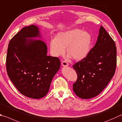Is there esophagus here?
Instances as JSON below:
<instances>
[{
    "label": "esophagus",
    "mask_w": 122,
    "mask_h": 122,
    "mask_svg": "<svg viewBox=\"0 0 122 122\" xmlns=\"http://www.w3.org/2000/svg\"><path fill=\"white\" fill-rule=\"evenodd\" d=\"M61 65L62 66H64V67H67V66H68L69 65V64L66 61H63L62 62Z\"/></svg>",
    "instance_id": "esophagus-1"
}]
</instances>
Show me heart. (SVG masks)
<instances>
[{
  "instance_id": "b5f03b06",
  "label": "heart",
  "mask_w": 122,
  "mask_h": 122,
  "mask_svg": "<svg viewBox=\"0 0 122 122\" xmlns=\"http://www.w3.org/2000/svg\"><path fill=\"white\" fill-rule=\"evenodd\" d=\"M92 36L89 32L80 29L59 32L55 38L51 40L50 47L51 54L59 56L65 54L66 48L68 57L80 61L89 53L92 44Z\"/></svg>"
}]
</instances>
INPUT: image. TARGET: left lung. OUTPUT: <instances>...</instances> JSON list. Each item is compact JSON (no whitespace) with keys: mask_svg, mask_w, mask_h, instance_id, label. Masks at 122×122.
Segmentation results:
<instances>
[{"mask_svg":"<svg viewBox=\"0 0 122 122\" xmlns=\"http://www.w3.org/2000/svg\"><path fill=\"white\" fill-rule=\"evenodd\" d=\"M116 54L114 40L101 26L94 47L87 56L73 65L77 75V81L73 84L76 96L90 99L102 91L115 74Z\"/></svg>","mask_w":122,"mask_h":122,"instance_id":"left-lung-1","label":"left lung"}]
</instances>
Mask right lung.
Masks as SVG:
<instances>
[{"instance_id": "add662e5", "label": "right lung", "mask_w": 122, "mask_h": 122, "mask_svg": "<svg viewBox=\"0 0 122 122\" xmlns=\"http://www.w3.org/2000/svg\"><path fill=\"white\" fill-rule=\"evenodd\" d=\"M38 28L25 26L9 43L6 70L9 78L19 91L32 99L45 97L54 75L60 68L57 57L47 55V46L40 40Z\"/></svg>"}]
</instances>
